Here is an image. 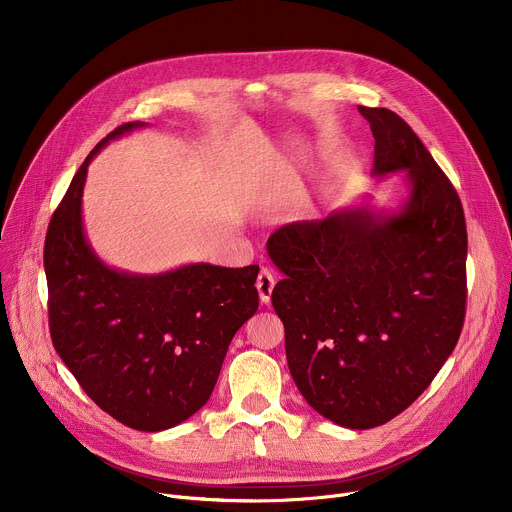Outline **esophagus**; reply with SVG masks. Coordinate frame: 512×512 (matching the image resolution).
<instances>
[{"mask_svg":"<svg viewBox=\"0 0 512 512\" xmlns=\"http://www.w3.org/2000/svg\"><path fill=\"white\" fill-rule=\"evenodd\" d=\"M257 291H259V298L263 304H269L271 302V291H273V285H275V277L269 269H261L259 275H257Z\"/></svg>","mask_w":512,"mask_h":512,"instance_id":"1","label":"esophagus"}]
</instances>
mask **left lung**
Segmentation results:
<instances>
[{
  "mask_svg": "<svg viewBox=\"0 0 512 512\" xmlns=\"http://www.w3.org/2000/svg\"><path fill=\"white\" fill-rule=\"evenodd\" d=\"M375 137L373 176L405 172L395 212L371 204L287 225L267 253L294 383L320 415L371 429L405 411L440 373L466 316L468 235L460 196L393 111L358 107Z\"/></svg>",
  "mask_w": 512,
  "mask_h": 512,
  "instance_id": "1",
  "label": "left lung"
}]
</instances>
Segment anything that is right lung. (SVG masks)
<instances>
[{"mask_svg": "<svg viewBox=\"0 0 512 512\" xmlns=\"http://www.w3.org/2000/svg\"><path fill=\"white\" fill-rule=\"evenodd\" d=\"M87 156L52 214L44 243L52 344L83 391L139 431L170 429L208 399L237 330L257 312V265L190 263L158 275L105 265L83 229Z\"/></svg>", "mask_w": 512, "mask_h": 512, "instance_id": "add662e5", "label": "right lung"}]
</instances>
